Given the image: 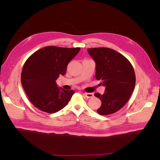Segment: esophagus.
I'll return each instance as SVG.
<instances>
[{"label":"esophagus","mask_w":160,"mask_h":160,"mask_svg":"<svg viewBox=\"0 0 160 160\" xmlns=\"http://www.w3.org/2000/svg\"><path fill=\"white\" fill-rule=\"evenodd\" d=\"M83 95L84 97H86L87 98H90L93 97V93H84Z\"/></svg>","instance_id":"obj_1"}]
</instances>
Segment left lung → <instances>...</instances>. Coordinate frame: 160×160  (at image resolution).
Listing matches in <instances>:
<instances>
[{
  "label": "left lung",
  "instance_id": "8db88e82",
  "mask_svg": "<svg viewBox=\"0 0 160 160\" xmlns=\"http://www.w3.org/2000/svg\"><path fill=\"white\" fill-rule=\"evenodd\" d=\"M96 63V77L106 89L103 95L96 93L101 107L100 115L114 113L123 107L130 98L135 84V74L131 63L122 54L107 47L88 49Z\"/></svg>",
  "mask_w": 160,
  "mask_h": 160
}]
</instances>
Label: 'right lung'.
Masks as SVG:
<instances>
[{
    "label": "right lung",
    "instance_id": "right-lung-1",
    "mask_svg": "<svg viewBox=\"0 0 160 160\" xmlns=\"http://www.w3.org/2000/svg\"><path fill=\"white\" fill-rule=\"evenodd\" d=\"M80 48L47 46L30 56L21 73V83L30 102L39 110L53 113L66 106L75 91L57 87L56 80L66 73L68 64Z\"/></svg>",
    "mask_w": 160,
    "mask_h": 160
}]
</instances>
